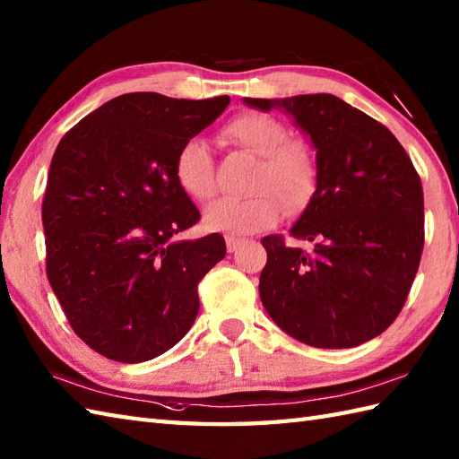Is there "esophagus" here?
<instances>
[{
    "instance_id": "obj_1",
    "label": "esophagus",
    "mask_w": 459,
    "mask_h": 459,
    "mask_svg": "<svg viewBox=\"0 0 459 459\" xmlns=\"http://www.w3.org/2000/svg\"><path fill=\"white\" fill-rule=\"evenodd\" d=\"M245 245V238H237V237H227V250L235 252L238 247Z\"/></svg>"
}]
</instances>
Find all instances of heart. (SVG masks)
<instances>
[{
    "label": "heart",
    "instance_id": "heart-1",
    "mask_svg": "<svg viewBox=\"0 0 459 459\" xmlns=\"http://www.w3.org/2000/svg\"><path fill=\"white\" fill-rule=\"evenodd\" d=\"M224 135L260 158L247 199H219L203 211L209 230L230 237L255 235L276 224L281 203L290 212H299L314 197L317 169L304 143L291 142L290 130L274 116L245 112L230 120ZM175 179L179 187L197 201H207L214 193V163L209 143L201 135L185 140L175 155Z\"/></svg>",
    "mask_w": 459,
    "mask_h": 459
}]
</instances>
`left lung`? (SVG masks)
<instances>
[{
    "mask_svg": "<svg viewBox=\"0 0 459 459\" xmlns=\"http://www.w3.org/2000/svg\"><path fill=\"white\" fill-rule=\"evenodd\" d=\"M284 110L316 148V193L291 227L311 248L262 238L260 299L301 343L347 349L383 333L406 301L424 248V193L393 132L333 94L245 99Z\"/></svg>",
    "mask_w": 459,
    "mask_h": 459,
    "instance_id": "obj_1",
    "label": "left lung"
}]
</instances>
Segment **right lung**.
Listing matches in <instances>:
<instances>
[{
  "instance_id": "1",
  "label": "right lung",
  "mask_w": 459,
  "mask_h": 459,
  "mask_svg": "<svg viewBox=\"0 0 459 459\" xmlns=\"http://www.w3.org/2000/svg\"><path fill=\"white\" fill-rule=\"evenodd\" d=\"M229 102L122 94L58 142L41 211L47 278L74 333L96 353L150 360L197 317L199 281L227 247L217 232L175 238L201 214L173 165L179 145Z\"/></svg>"
}]
</instances>
